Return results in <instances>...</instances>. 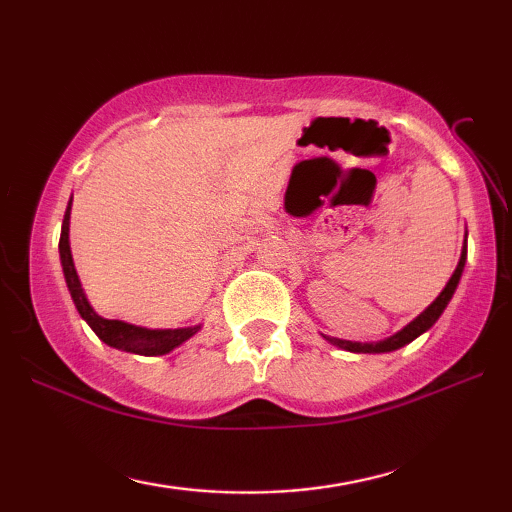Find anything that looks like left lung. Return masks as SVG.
Segmentation results:
<instances>
[{
  "label": "left lung",
  "instance_id": "left-lung-1",
  "mask_svg": "<svg viewBox=\"0 0 512 512\" xmlns=\"http://www.w3.org/2000/svg\"><path fill=\"white\" fill-rule=\"evenodd\" d=\"M465 259H467V248L463 246V253H461V259H458L456 271H454L452 277H449V282L445 284V289L440 291V296H438L436 300H433L431 305H429L427 309H424L418 318L411 320V323L406 325V327L402 329V332H397L395 336H391V339L379 341V343H350V341H341V339H329V336H325V339H327L329 343L339 345V348H343V350H348V352H391V350L402 348V345H406V343H411L413 339H418V336H420L422 332H427V329H429L433 323H436V320L440 318V314H443V311H445L447 302L452 300L454 291H456V287H458V280H461Z\"/></svg>",
  "mask_w": 512,
  "mask_h": 512
}]
</instances>
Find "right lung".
<instances>
[{
    "label": "right lung",
    "mask_w": 512,
    "mask_h": 512,
    "mask_svg": "<svg viewBox=\"0 0 512 512\" xmlns=\"http://www.w3.org/2000/svg\"><path fill=\"white\" fill-rule=\"evenodd\" d=\"M69 207L67 205L65 219H63V230H60V264H63L65 282L67 289L72 293V300L76 309H79L81 318L92 327V332L99 336L103 343H108L110 348L124 350V352H135V354H146V357H153V354H167L173 348H178L180 343H185L189 336H194L201 325L196 327H183V329H146V327H135L128 323H121V320H108L101 318L97 311L90 307L88 298L81 289L79 275H76V268L72 262V250H69Z\"/></svg>",
    "instance_id": "right-lung-1"
}]
</instances>
